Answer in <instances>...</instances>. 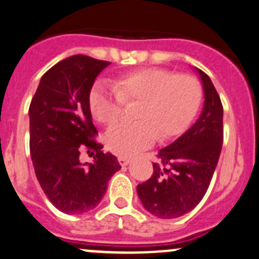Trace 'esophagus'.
<instances>
[{"label": "esophagus", "mask_w": 259, "mask_h": 259, "mask_svg": "<svg viewBox=\"0 0 259 259\" xmlns=\"http://www.w3.org/2000/svg\"><path fill=\"white\" fill-rule=\"evenodd\" d=\"M118 162H119L122 166H125V165H128L130 162H131V160L128 159V157H124V156H119L118 157Z\"/></svg>", "instance_id": "1"}]
</instances>
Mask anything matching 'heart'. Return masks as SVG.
I'll return each mask as SVG.
<instances>
[{"label": "heart", "mask_w": 259, "mask_h": 259, "mask_svg": "<svg viewBox=\"0 0 259 259\" xmlns=\"http://www.w3.org/2000/svg\"><path fill=\"white\" fill-rule=\"evenodd\" d=\"M202 88L191 75H174L160 67H144L113 80V88L94 83L88 107L95 120L109 124L124 103L137 102L135 123H115L105 132L107 149L118 156H132L157 139L166 141L183 134L196 117Z\"/></svg>", "instance_id": "b5f03b06"}]
</instances>
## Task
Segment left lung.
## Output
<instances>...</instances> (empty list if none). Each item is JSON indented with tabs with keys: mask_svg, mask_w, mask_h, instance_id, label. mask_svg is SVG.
I'll return each mask as SVG.
<instances>
[{
	"mask_svg": "<svg viewBox=\"0 0 259 259\" xmlns=\"http://www.w3.org/2000/svg\"><path fill=\"white\" fill-rule=\"evenodd\" d=\"M205 105L196 123L161 149L151 178L137 186L144 207L160 219H176L193 210L207 192L224 141L223 104L212 81L197 68Z\"/></svg>",
	"mask_w": 259,
	"mask_h": 259,
	"instance_id": "left-lung-1",
	"label": "left lung"
}]
</instances>
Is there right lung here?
Instances as JSON below:
<instances>
[{
	"label": "right lung",
	"instance_id": "add662e5",
	"mask_svg": "<svg viewBox=\"0 0 259 259\" xmlns=\"http://www.w3.org/2000/svg\"><path fill=\"white\" fill-rule=\"evenodd\" d=\"M83 54L65 58L41 77L29 107L30 155L41 189L65 213L88 212L99 205L108 181L120 169L114 155L95 141L88 95L97 76L109 65ZM82 149L96 152L82 164Z\"/></svg>",
	"mask_w": 259,
	"mask_h": 259
}]
</instances>
